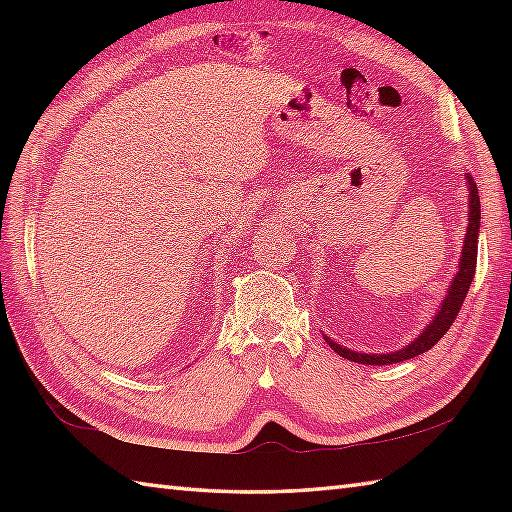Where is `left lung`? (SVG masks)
I'll list each match as a JSON object with an SVG mask.
<instances>
[{
	"label": "left lung",
	"mask_w": 512,
	"mask_h": 512,
	"mask_svg": "<svg viewBox=\"0 0 512 512\" xmlns=\"http://www.w3.org/2000/svg\"><path fill=\"white\" fill-rule=\"evenodd\" d=\"M471 184V213H469V231H466L464 237V248H462V259H460V270L458 275H455L453 284L449 288V295L444 299L440 312L436 314V319L433 323L427 325V330H424L416 341L409 343L407 347H402V350L394 352V354H358L352 350H345L339 343L330 341L328 336H325V341L332 347V350L347 358V361H354V363H363V365H391V363H400V361H407V358L418 356L422 352L431 350L433 345H436L444 334L449 332V328L453 325L455 317H458V312L462 308V303L466 299V292L471 288V281L475 277V264H477V237H480V195H477V187L471 176H466Z\"/></svg>",
	"instance_id": "obj_1"
}]
</instances>
